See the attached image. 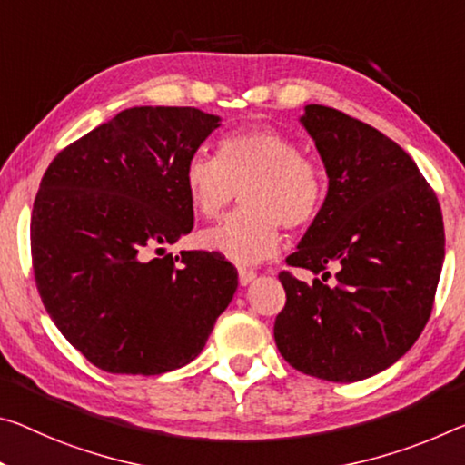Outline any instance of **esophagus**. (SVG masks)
<instances>
[{"label":"esophagus","mask_w":465,"mask_h":465,"mask_svg":"<svg viewBox=\"0 0 465 465\" xmlns=\"http://www.w3.org/2000/svg\"><path fill=\"white\" fill-rule=\"evenodd\" d=\"M254 277H256V272L250 271V269H240V271H238V279H240L242 285H248L250 282H252Z\"/></svg>","instance_id":"34e87169"}]
</instances>
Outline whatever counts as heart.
<instances>
[{
  "instance_id": "b5f03b06",
  "label": "heart",
  "mask_w": 465,
  "mask_h": 465,
  "mask_svg": "<svg viewBox=\"0 0 465 465\" xmlns=\"http://www.w3.org/2000/svg\"><path fill=\"white\" fill-rule=\"evenodd\" d=\"M183 188L198 215L217 219L242 193L244 211L201 235V244L235 264H256L277 252L285 230H302L319 215L327 194L325 169L298 140L271 126L232 132L217 157L194 153Z\"/></svg>"
}]
</instances>
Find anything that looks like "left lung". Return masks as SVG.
Returning a JSON list of instances; mask_svg holds the SVG:
<instances>
[{"label": "left lung", "mask_w": 465, "mask_h": 465, "mask_svg": "<svg viewBox=\"0 0 465 465\" xmlns=\"http://www.w3.org/2000/svg\"><path fill=\"white\" fill-rule=\"evenodd\" d=\"M300 122L329 190L285 262L316 275L333 264L337 272L333 285L279 272L287 300L272 333L296 371L362 381L395 364L430 319L445 259L443 213L410 154L377 128L325 105H306Z\"/></svg>", "instance_id": "8db88e82"}]
</instances>
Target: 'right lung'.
<instances>
[{"mask_svg": "<svg viewBox=\"0 0 465 465\" xmlns=\"http://www.w3.org/2000/svg\"><path fill=\"white\" fill-rule=\"evenodd\" d=\"M219 117L132 107L51 161L36 193L31 254L51 321L88 362L161 374L203 351L238 290L221 254H165L194 225L183 167Z\"/></svg>", "mask_w": 465, "mask_h": 465, "instance_id": "add662e5", "label": "right lung"}]
</instances>
